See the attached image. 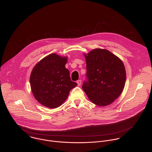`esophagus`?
Segmentation results:
<instances>
[{"instance_id":"1","label":"esophagus","mask_w":152,"mask_h":152,"mask_svg":"<svg viewBox=\"0 0 152 152\" xmlns=\"http://www.w3.org/2000/svg\"><path fill=\"white\" fill-rule=\"evenodd\" d=\"M81 82H82L81 80H77V83L78 86H80V84H81Z\"/></svg>"}]
</instances>
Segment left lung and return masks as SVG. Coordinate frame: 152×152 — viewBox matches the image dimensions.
I'll list each match as a JSON object with an SVG mask.
<instances>
[{"mask_svg": "<svg viewBox=\"0 0 152 152\" xmlns=\"http://www.w3.org/2000/svg\"><path fill=\"white\" fill-rule=\"evenodd\" d=\"M86 77L82 89L88 99L99 106L112 103L121 94L126 82L122 61L109 50L95 49L84 54Z\"/></svg>", "mask_w": 152, "mask_h": 152, "instance_id": "obj_1", "label": "left lung"}]
</instances>
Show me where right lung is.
I'll use <instances>...</instances> for the list:
<instances>
[{"mask_svg": "<svg viewBox=\"0 0 152 152\" xmlns=\"http://www.w3.org/2000/svg\"><path fill=\"white\" fill-rule=\"evenodd\" d=\"M67 57L52 53L39 61L32 69L30 85L35 99L49 108L60 106L77 83L71 80L65 67Z\"/></svg>", "mask_w": 152, "mask_h": 152, "instance_id": "add662e5", "label": "right lung"}]
</instances>
